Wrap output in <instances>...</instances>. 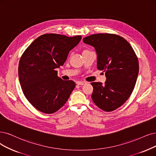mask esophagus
<instances>
[{
	"label": "esophagus",
	"instance_id": "obj_1",
	"mask_svg": "<svg viewBox=\"0 0 156 156\" xmlns=\"http://www.w3.org/2000/svg\"><path fill=\"white\" fill-rule=\"evenodd\" d=\"M85 83H86V82H77V84L79 85H83Z\"/></svg>",
	"mask_w": 156,
	"mask_h": 156
}]
</instances>
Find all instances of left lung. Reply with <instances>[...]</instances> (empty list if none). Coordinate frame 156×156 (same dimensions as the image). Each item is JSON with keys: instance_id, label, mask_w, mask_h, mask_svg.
<instances>
[{"instance_id": "obj_1", "label": "left lung", "mask_w": 156, "mask_h": 156, "mask_svg": "<svg viewBox=\"0 0 156 156\" xmlns=\"http://www.w3.org/2000/svg\"><path fill=\"white\" fill-rule=\"evenodd\" d=\"M83 42L95 48L97 68L105 73L104 84L92 82V99L105 112L120 107L133 91L139 73V62L130 44L115 34L98 33L85 37Z\"/></svg>"}]
</instances>
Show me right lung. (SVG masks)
<instances>
[{
  "mask_svg": "<svg viewBox=\"0 0 156 156\" xmlns=\"http://www.w3.org/2000/svg\"><path fill=\"white\" fill-rule=\"evenodd\" d=\"M81 38L80 35L44 34L34 40L21 56L19 77L22 90L38 111L53 114L68 100L75 83L60 78L56 68L63 65L69 51Z\"/></svg>",
  "mask_w": 156,
  "mask_h": 156,
  "instance_id": "add662e5",
  "label": "right lung"
}]
</instances>
